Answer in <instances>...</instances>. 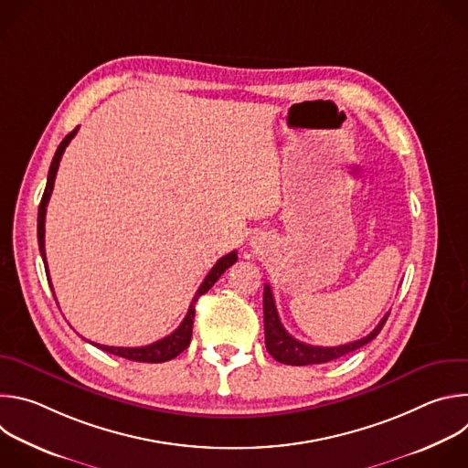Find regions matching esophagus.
<instances>
[{
	"instance_id": "34e87169",
	"label": "esophagus",
	"mask_w": 468,
	"mask_h": 468,
	"mask_svg": "<svg viewBox=\"0 0 468 468\" xmlns=\"http://www.w3.org/2000/svg\"><path fill=\"white\" fill-rule=\"evenodd\" d=\"M251 242H253V240H251Z\"/></svg>"
}]
</instances>
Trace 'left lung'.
Listing matches in <instances>:
<instances>
[{
	"instance_id": "obj_1",
	"label": "left lung",
	"mask_w": 468,
	"mask_h": 468,
	"mask_svg": "<svg viewBox=\"0 0 468 468\" xmlns=\"http://www.w3.org/2000/svg\"><path fill=\"white\" fill-rule=\"evenodd\" d=\"M262 313H264V345L269 354L283 363V365H292V367H305V365H322L333 359H339L350 352H356L357 348L368 345L372 339L378 337V333L381 331V327L385 325L388 313L381 318V322L368 333L367 337L348 343V345H341V346H311L305 343L296 341L292 335H289L287 329L283 327L276 303H274V296L271 291V285L266 283L264 291H262Z\"/></svg>"
}]
</instances>
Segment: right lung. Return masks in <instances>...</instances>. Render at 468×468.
I'll return each instance as SVG.
<instances>
[{
  "label": "right lung",
  "mask_w": 468,
  "mask_h": 468,
  "mask_svg": "<svg viewBox=\"0 0 468 468\" xmlns=\"http://www.w3.org/2000/svg\"><path fill=\"white\" fill-rule=\"evenodd\" d=\"M80 125L69 133L62 139V143L58 144L55 155H53V161H51V166H49V172H48V183H46V188H44V194H42V199H40V206H38V222H37V231H38V250H40V255H42V261H44V266H46V276H48V283L53 291V285L49 282V272H48V262H46V250H44V224H46V207H48V202H49V196H51V190H53V185H55V176H57V170H58V163H60V157L66 150V146L70 144V141L76 137ZM237 262V251H231L224 257H220L217 261V264L211 269V272L206 276L204 283L199 285V289L196 291L192 302H190V307L186 311V316L183 318V322L179 324V327L176 331H172L170 335H166L165 339L154 343V345H148V346H141V348H122V346H103V345H94L98 346L100 350L107 352V354H112V356H118V357H123V359H129V361H139V363H165V361H170L174 357H177L188 345H190V337H192V325H194V305L197 302V298L206 294L217 282L218 278L229 269V266ZM55 296V294H53Z\"/></svg>",
  "instance_id": "obj_1"
}]
</instances>
